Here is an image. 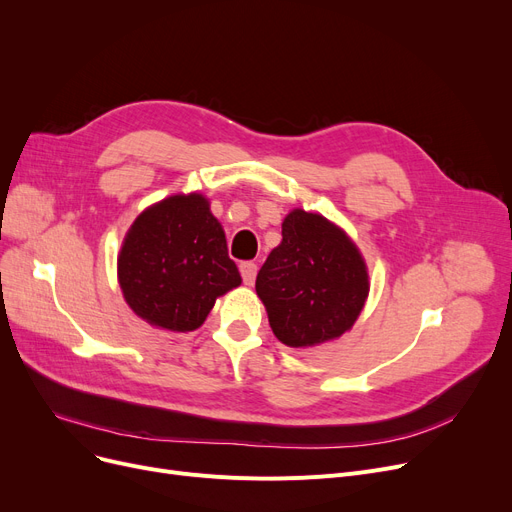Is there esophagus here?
<instances>
[{"instance_id":"esophagus-1","label":"esophagus","mask_w":512,"mask_h":512,"mask_svg":"<svg viewBox=\"0 0 512 512\" xmlns=\"http://www.w3.org/2000/svg\"><path fill=\"white\" fill-rule=\"evenodd\" d=\"M240 276H242V282H245L247 286H253L255 276H257V263L242 261L240 263Z\"/></svg>"}]
</instances>
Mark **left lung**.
<instances>
[{
	"label": "left lung",
	"instance_id": "8db88e82",
	"mask_svg": "<svg viewBox=\"0 0 512 512\" xmlns=\"http://www.w3.org/2000/svg\"><path fill=\"white\" fill-rule=\"evenodd\" d=\"M255 290L276 338L305 348L353 328L369 282L351 238L324 215L294 209L282 224V242L261 265Z\"/></svg>",
	"mask_w": 512,
	"mask_h": 512
}]
</instances>
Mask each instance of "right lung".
Masks as SVG:
<instances>
[{
    "label": "right lung",
    "instance_id": "right-lung-1",
    "mask_svg": "<svg viewBox=\"0 0 512 512\" xmlns=\"http://www.w3.org/2000/svg\"><path fill=\"white\" fill-rule=\"evenodd\" d=\"M118 278L130 309L170 332L197 330L215 299L240 284L224 230L197 193L164 199L134 220Z\"/></svg>",
    "mask_w": 512,
    "mask_h": 512
}]
</instances>
